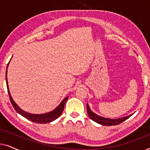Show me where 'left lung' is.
I'll return each instance as SVG.
<instances>
[{"mask_svg":"<svg viewBox=\"0 0 150 150\" xmlns=\"http://www.w3.org/2000/svg\"><path fill=\"white\" fill-rule=\"evenodd\" d=\"M87 110L88 115L89 116V117L91 118L92 120L98 123V124L103 125V126H116V125L120 124L123 122H124L125 120H126L127 119H128L131 115H130L124 117L115 119V120H114V119L102 117L98 115L97 114H96L95 112L92 111V110L90 109L89 106L87 104Z\"/></svg>","mask_w":150,"mask_h":150,"instance_id":"obj_1","label":"left lung"}]
</instances>
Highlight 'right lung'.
I'll list each match as a JSON object with an SVG mask.
<instances>
[{"instance_id": "right-lung-1", "label": "right lung", "mask_w": 150, "mask_h": 150, "mask_svg": "<svg viewBox=\"0 0 150 150\" xmlns=\"http://www.w3.org/2000/svg\"><path fill=\"white\" fill-rule=\"evenodd\" d=\"M9 62L8 63L7 67V70H6V83H7V91L8 94H9L10 101L14 109L16 110V111L18 112V113L21 115L22 116H23L24 117L27 119V120L31 121L33 122L38 123V124H47V123H50L52 121L57 120V118L59 117L62 114L64 109V106L65 104V102L68 99V97H66L62 102H61V104L57 106V107L51 111L50 112H47V113L44 114H40V115H36V114H31L29 112H27L24 110H22L17 104H16V102L13 101V98H11V94H10L9 87H8V83H7V67L9 66Z\"/></svg>"}]
</instances>
